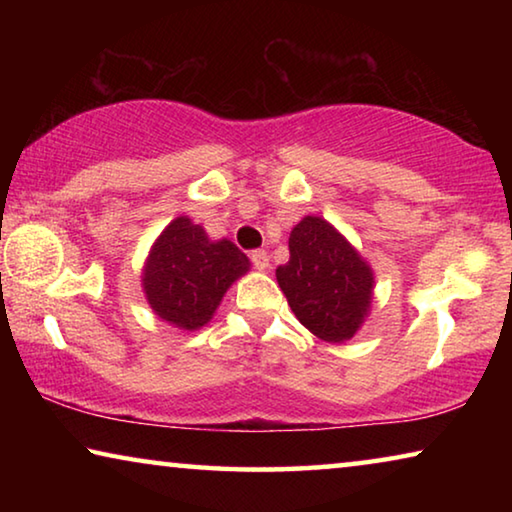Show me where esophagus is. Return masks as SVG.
<instances>
[{"label":"esophagus","instance_id":"esophagus-1","mask_svg":"<svg viewBox=\"0 0 512 512\" xmlns=\"http://www.w3.org/2000/svg\"><path fill=\"white\" fill-rule=\"evenodd\" d=\"M250 262H253V266L259 268V271H266V268H268V253H266V250H253V253H250Z\"/></svg>","mask_w":512,"mask_h":512}]
</instances>
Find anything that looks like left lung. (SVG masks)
<instances>
[{
  "label": "left lung",
  "mask_w": 512,
  "mask_h": 512,
  "mask_svg": "<svg viewBox=\"0 0 512 512\" xmlns=\"http://www.w3.org/2000/svg\"><path fill=\"white\" fill-rule=\"evenodd\" d=\"M289 253L275 277L293 314L318 339L350 341L368 316L375 287L366 259L320 216H305L291 230Z\"/></svg>",
  "instance_id": "left-lung-1"
}]
</instances>
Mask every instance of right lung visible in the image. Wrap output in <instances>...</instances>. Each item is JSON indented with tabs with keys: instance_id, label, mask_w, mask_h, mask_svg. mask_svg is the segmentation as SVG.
<instances>
[{
	"instance_id": "obj_1",
	"label": "right lung",
	"mask_w": 512,
	"mask_h": 512,
	"mask_svg": "<svg viewBox=\"0 0 512 512\" xmlns=\"http://www.w3.org/2000/svg\"><path fill=\"white\" fill-rule=\"evenodd\" d=\"M248 268V257L232 241H210L201 225L178 216L155 239L142 287L155 316L194 332L210 323L225 291Z\"/></svg>"
}]
</instances>
